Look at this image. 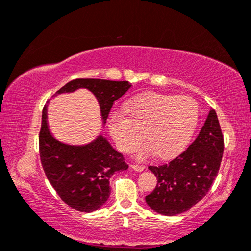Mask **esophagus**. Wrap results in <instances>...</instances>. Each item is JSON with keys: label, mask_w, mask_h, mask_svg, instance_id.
I'll return each mask as SVG.
<instances>
[{"label": "esophagus", "mask_w": 251, "mask_h": 251, "mask_svg": "<svg viewBox=\"0 0 251 251\" xmlns=\"http://www.w3.org/2000/svg\"><path fill=\"white\" fill-rule=\"evenodd\" d=\"M132 168H133V169L135 170V171H138V173H141V171L144 170L145 167L143 166V164H133Z\"/></svg>", "instance_id": "1"}]
</instances>
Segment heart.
<instances>
[{
	"instance_id": "b5f03b06",
	"label": "heart",
	"mask_w": 251,
	"mask_h": 251,
	"mask_svg": "<svg viewBox=\"0 0 251 251\" xmlns=\"http://www.w3.org/2000/svg\"><path fill=\"white\" fill-rule=\"evenodd\" d=\"M124 113L109 118L110 134L121 151H133L144 134L149 144L141 150V156L155 153L160 159H171L188 145L198 124L200 107L190 97L148 95L127 102Z\"/></svg>"
}]
</instances>
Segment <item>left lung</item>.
Returning <instances> with one entry per match:
<instances>
[{"mask_svg": "<svg viewBox=\"0 0 251 251\" xmlns=\"http://www.w3.org/2000/svg\"><path fill=\"white\" fill-rule=\"evenodd\" d=\"M224 141L215 110H209L196 140L177 158L149 169L158 179L145 201L153 211L170 216L184 213L208 193L222 161Z\"/></svg>", "mask_w": 251, "mask_h": 251, "instance_id": "8db88e82", "label": "left lung"}]
</instances>
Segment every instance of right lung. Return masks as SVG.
<instances>
[{
    "label": "right lung",
    "instance_id": "right-lung-1",
    "mask_svg": "<svg viewBox=\"0 0 251 251\" xmlns=\"http://www.w3.org/2000/svg\"><path fill=\"white\" fill-rule=\"evenodd\" d=\"M85 88L96 96L103 122L107 121L116 100L130 88L128 81L100 78H75L56 93L73 92ZM40 161L45 175L66 205L80 212H93L106 203L110 195L109 179L115 173L126 170L122 153L116 151L100 135L87 145L64 144L51 135L47 125L46 107L43 110L39 132Z\"/></svg>",
    "mask_w": 251,
    "mask_h": 251
}]
</instances>
